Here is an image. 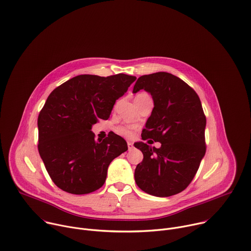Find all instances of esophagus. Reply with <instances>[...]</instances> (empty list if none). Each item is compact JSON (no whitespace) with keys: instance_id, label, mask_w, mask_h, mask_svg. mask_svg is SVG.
Here are the masks:
<instances>
[{"instance_id":"34e87169","label":"esophagus","mask_w":251,"mask_h":251,"mask_svg":"<svg viewBox=\"0 0 251 251\" xmlns=\"http://www.w3.org/2000/svg\"><path fill=\"white\" fill-rule=\"evenodd\" d=\"M127 145H128L129 150H132V149H133V143H132L131 141H128V142H127Z\"/></svg>"}]
</instances>
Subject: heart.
Instances as JSON below:
<instances>
[{
	"label": "heart",
	"instance_id": "obj_1",
	"mask_svg": "<svg viewBox=\"0 0 251 251\" xmlns=\"http://www.w3.org/2000/svg\"><path fill=\"white\" fill-rule=\"evenodd\" d=\"M147 96H150V95L146 92H140L137 94L136 98H143V97H147ZM115 131L118 135L123 136L125 138H132L134 136V130L132 127H129V126H118V127H116Z\"/></svg>",
	"mask_w": 251,
	"mask_h": 251
}]
</instances>
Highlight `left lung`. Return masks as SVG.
<instances>
[{"label": "left lung", "mask_w": 251, "mask_h": 251, "mask_svg": "<svg viewBox=\"0 0 251 251\" xmlns=\"http://www.w3.org/2000/svg\"><path fill=\"white\" fill-rule=\"evenodd\" d=\"M141 89L151 93L154 100L142 140L160 142L161 147L135 143L144 155L136 167L135 182L149 195L171 197L191 184L205 154V115L197 92L171 74L140 76L133 92Z\"/></svg>", "instance_id": "8db88e82"}]
</instances>
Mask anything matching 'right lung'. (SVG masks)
Segmentation results:
<instances>
[{
    "label": "right lung",
    "instance_id": "obj_1",
    "mask_svg": "<svg viewBox=\"0 0 251 251\" xmlns=\"http://www.w3.org/2000/svg\"><path fill=\"white\" fill-rule=\"evenodd\" d=\"M135 80L123 74L107 77L82 75L50 94L38 118V149L59 189L85 195L104 185L110 163L128 146L114 133L96 141L90 130L98 119L109 118L116 100Z\"/></svg>",
    "mask_w": 251,
    "mask_h": 251
}]
</instances>
